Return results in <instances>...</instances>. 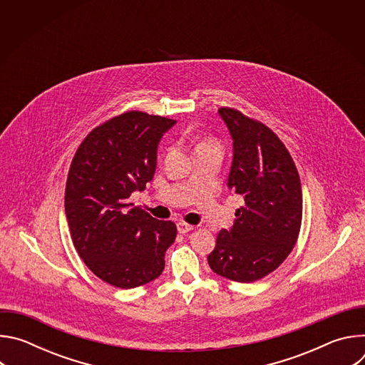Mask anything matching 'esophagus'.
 <instances>
[{
  "instance_id": "1",
  "label": "esophagus",
  "mask_w": 365,
  "mask_h": 365,
  "mask_svg": "<svg viewBox=\"0 0 365 365\" xmlns=\"http://www.w3.org/2000/svg\"><path fill=\"white\" fill-rule=\"evenodd\" d=\"M193 228H195L193 225H190V224H186V222H183V221L178 222V231H179L180 234H186V232L192 231Z\"/></svg>"
}]
</instances>
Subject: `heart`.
Listing matches in <instances>:
<instances>
[{"label":"heart","mask_w":365,"mask_h":365,"mask_svg":"<svg viewBox=\"0 0 365 365\" xmlns=\"http://www.w3.org/2000/svg\"><path fill=\"white\" fill-rule=\"evenodd\" d=\"M202 145H215V143L211 141V140H205V141H202V143L197 144V147H202Z\"/></svg>","instance_id":"heart-1"}]
</instances>
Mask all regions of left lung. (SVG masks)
Returning a JSON list of instances; mask_svg holds the SVG:
<instances>
[{"label":"left lung","instance_id":"1","mask_svg":"<svg viewBox=\"0 0 365 365\" xmlns=\"http://www.w3.org/2000/svg\"><path fill=\"white\" fill-rule=\"evenodd\" d=\"M234 141L228 187L241 195L232 228L221 230L210 267L220 276L252 283L274 272L293 250L302 224V186L282 140L263 123L220 108Z\"/></svg>","mask_w":365,"mask_h":365}]
</instances>
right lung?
I'll list each match as a JSON object with an SVG mask.
<instances>
[{
	"mask_svg": "<svg viewBox=\"0 0 365 365\" xmlns=\"http://www.w3.org/2000/svg\"><path fill=\"white\" fill-rule=\"evenodd\" d=\"M175 120L128 111L93 128L78 147L65 189L73 245L101 280L133 289L158 279L175 242L172 221H159L130 202L158 165V145Z\"/></svg>",
	"mask_w": 365,
	"mask_h": 365,
	"instance_id": "obj_1",
	"label": "right lung"
}]
</instances>
